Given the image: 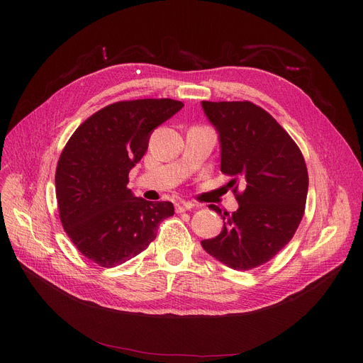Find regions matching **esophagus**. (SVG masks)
Returning <instances> with one entry per match:
<instances>
[{
  "mask_svg": "<svg viewBox=\"0 0 363 363\" xmlns=\"http://www.w3.org/2000/svg\"><path fill=\"white\" fill-rule=\"evenodd\" d=\"M194 207V203L191 201H184V200H178L175 203V208L178 213H182V212H186V211H191V208Z\"/></svg>",
  "mask_w": 363,
  "mask_h": 363,
  "instance_id": "esophagus-1",
  "label": "esophagus"
}]
</instances>
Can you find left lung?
Instances as JSON below:
<instances>
[{
    "label": "left lung",
    "mask_w": 363,
    "mask_h": 363,
    "mask_svg": "<svg viewBox=\"0 0 363 363\" xmlns=\"http://www.w3.org/2000/svg\"><path fill=\"white\" fill-rule=\"evenodd\" d=\"M201 106L219 132L220 170L233 178L228 185L238 201L237 212L223 213L222 233L201 245L230 268L249 271L269 262L294 237L306 207V162L289 132L255 103Z\"/></svg>",
    "instance_id": "obj_1"
}]
</instances>
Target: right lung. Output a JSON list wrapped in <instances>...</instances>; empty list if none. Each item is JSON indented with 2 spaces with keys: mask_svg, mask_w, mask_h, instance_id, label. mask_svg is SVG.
<instances>
[{
  "mask_svg": "<svg viewBox=\"0 0 363 363\" xmlns=\"http://www.w3.org/2000/svg\"><path fill=\"white\" fill-rule=\"evenodd\" d=\"M184 107L172 99L118 101L73 132L55 169V196L66 234L86 259L113 268L145 250L169 201H147L128 189L129 170L148 148L151 132Z\"/></svg>",
  "mask_w": 363,
  "mask_h": 363,
  "instance_id": "obj_1",
  "label": "right lung"
}]
</instances>
